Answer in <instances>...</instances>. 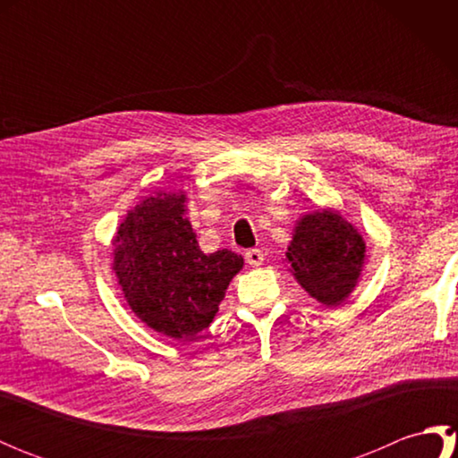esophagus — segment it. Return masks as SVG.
<instances>
[{"mask_svg": "<svg viewBox=\"0 0 458 458\" xmlns=\"http://www.w3.org/2000/svg\"><path fill=\"white\" fill-rule=\"evenodd\" d=\"M246 261H248V266H251V267L261 266V264H264V251L258 250V248L248 250L246 251Z\"/></svg>", "mask_w": 458, "mask_h": 458, "instance_id": "esophagus-1", "label": "esophagus"}]
</instances>
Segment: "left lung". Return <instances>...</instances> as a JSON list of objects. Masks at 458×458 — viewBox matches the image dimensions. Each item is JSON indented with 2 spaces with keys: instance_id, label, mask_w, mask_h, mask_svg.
<instances>
[{
  "instance_id": "left-lung-1",
  "label": "left lung",
  "mask_w": 458,
  "mask_h": 458,
  "mask_svg": "<svg viewBox=\"0 0 458 458\" xmlns=\"http://www.w3.org/2000/svg\"><path fill=\"white\" fill-rule=\"evenodd\" d=\"M285 261L310 297L336 307L352 293L362 276L366 242L343 214L323 208L297 220Z\"/></svg>"
}]
</instances>
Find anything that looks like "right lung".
Wrapping results in <instances>:
<instances>
[{
  "mask_svg": "<svg viewBox=\"0 0 458 458\" xmlns=\"http://www.w3.org/2000/svg\"><path fill=\"white\" fill-rule=\"evenodd\" d=\"M114 271L141 323L174 340L208 328L244 258L204 254L187 218V194L157 192L128 212L114 238Z\"/></svg>",
  "mask_w": 458,
  "mask_h": 458,
  "instance_id": "add662e5",
  "label": "right lung"
}]
</instances>
